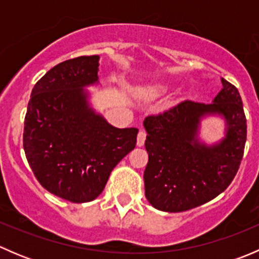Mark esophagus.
<instances>
[{"mask_svg":"<svg viewBox=\"0 0 259 259\" xmlns=\"http://www.w3.org/2000/svg\"><path fill=\"white\" fill-rule=\"evenodd\" d=\"M145 138H146V133L145 130H140L139 134H138V139H137V145L138 146H143L145 143Z\"/></svg>","mask_w":259,"mask_h":259,"instance_id":"34e87169","label":"esophagus"}]
</instances>
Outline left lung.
Here are the masks:
<instances>
[{
	"instance_id": "1",
	"label": "left lung",
	"mask_w": 259,
	"mask_h": 259,
	"mask_svg": "<svg viewBox=\"0 0 259 259\" xmlns=\"http://www.w3.org/2000/svg\"><path fill=\"white\" fill-rule=\"evenodd\" d=\"M223 89L211 104L185 100L144 120L149 160L144 171L145 197L154 208L184 211L218 197L236 177L247 140V119L238 89L222 79ZM218 113L227 133L208 147L196 138L200 117Z\"/></svg>"
}]
</instances>
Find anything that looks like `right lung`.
Segmentation results:
<instances>
[{
    "instance_id": "right-lung-1",
    "label": "right lung",
    "mask_w": 259,
    "mask_h": 259,
    "mask_svg": "<svg viewBox=\"0 0 259 259\" xmlns=\"http://www.w3.org/2000/svg\"><path fill=\"white\" fill-rule=\"evenodd\" d=\"M99 56L66 60L33 86L23 127L26 159L41 185L72 203L101 194L111 170L137 144V127L117 129L89 106Z\"/></svg>"
}]
</instances>
